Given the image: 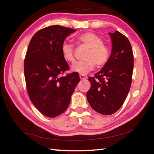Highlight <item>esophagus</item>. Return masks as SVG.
<instances>
[{
  "label": "esophagus",
  "mask_w": 154,
  "mask_h": 154,
  "mask_svg": "<svg viewBox=\"0 0 154 154\" xmlns=\"http://www.w3.org/2000/svg\"><path fill=\"white\" fill-rule=\"evenodd\" d=\"M79 77H80V79H82V80L86 79L87 78H88L86 76H84V75H79Z\"/></svg>",
  "instance_id": "obj_1"
}]
</instances>
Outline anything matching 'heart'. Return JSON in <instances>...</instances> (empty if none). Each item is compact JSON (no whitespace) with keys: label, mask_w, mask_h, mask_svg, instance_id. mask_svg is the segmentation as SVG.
<instances>
[{"label":"heart","mask_w":154,"mask_h":154,"mask_svg":"<svg viewBox=\"0 0 154 154\" xmlns=\"http://www.w3.org/2000/svg\"><path fill=\"white\" fill-rule=\"evenodd\" d=\"M77 44L79 46H85L89 48L85 54L86 60L77 62L71 66L72 71L82 75L89 73L96 66L100 67L105 65L110 58L111 50L104 43L102 37L91 32L83 33L77 37ZM61 52L65 60L74 62L75 60V47L71 43L64 42L61 45Z\"/></svg>","instance_id":"b5f03b06"}]
</instances>
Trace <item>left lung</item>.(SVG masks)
<instances>
[{"label": "left lung", "instance_id": "8db88e82", "mask_svg": "<svg viewBox=\"0 0 154 154\" xmlns=\"http://www.w3.org/2000/svg\"><path fill=\"white\" fill-rule=\"evenodd\" d=\"M112 51L109 61L88 80L91 87L87 92L90 106L98 113L109 116L118 111L127 97L132 83L134 56L129 40L116 30L109 33Z\"/></svg>", "mask_w": 154, "mask_h": 154}]
</instances>
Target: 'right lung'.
<instances>
[{"label":"right lung","mask_w":154,"mask_h":154,"mask_svg":"<svg viewBox=\"0 0 154 154\" xmlns=\"http://www.w3.org/2000/svg\"><path fill=\"white\" fill-rule=\"evenodd\" d=\"M75 31L50 26L36 32L28 45L24 66L27 92L35 107L48 118L65 111L80 81L75 72L62 76L69 66L62 56L61 45Z\"/></svg>","instance_id":"1"}]
</instances>
